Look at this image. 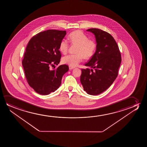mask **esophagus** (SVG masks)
<instances>
[{
    "instance_id": "obj_1",
    "label": "esophagus",
    "mask_w": 147,
    "mask_h": 147,
    "mask_svg": "<svg viewBox=\"0 0 147 147\" xmlns=\"http://www.w3.org/2000/svg\"><path fill=\"white\" fill-rule=\"evenodd\" d=\"M69 69L70 70H72L73 69L75 68V67H74L71 66H69Z\"/></svg>"
}]
</instances>
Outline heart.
<instances>
[{
    "instance_id": "obj_1",
    "label": "heart",
    "mask_w": 147,
    "mask_h": 147,
    "mask_svg": "<svg viewBox=\"0 0 147 147\" xmlns=\"http://www.w3.org/2000/svg\"><path fill=\"white\" fill-rule=\"evenodd\" d=\"M69 39L71 43L77 45L76 55H68L63 58V62L69 66L75 67L82 61L83 58H90L92 56L96 45L94 40H89L88 36L80 30H76L70 33ZM69 48L68 40L63 39L61 41L59 50L63 54H66Z\"/></svg>"
}]
</instances>
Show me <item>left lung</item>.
<instances>
[{
    "label": "left lung",
    "instance_id": "1",
    "mask_svg": "<svg viewBox=\"0 0 147 147\" xmlns=\"http://www.w3.org/2000/svg\"><path fill=\"white\" fill-rule=\"evenodd\" d=\"M94 34L96 42V51L81 69L80 82L87 94L96 95L109 88L117 78L121 58L119 47L113 36L98 28L86 30Z\"/></svg>",
    "mask_w": 147,
    "mask_h": 147
}]
</instances>
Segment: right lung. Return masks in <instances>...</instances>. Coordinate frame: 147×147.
Here are the masks:
<instances>
[{
    "label": "right lung",
    "mask_w": 147,
    "mask_h": 147,
    "mask_svg": "<svg viewBox=\"0 0 147 147\" xmlns=\"http://www.w3.org/2000/svg\"><path fill=\"white\" fill-rule=\"evenodd\" d=\"M66 34L65 30H49L40 32L28 42L22 60L24 74L29 85L36 93L48 95L60 86L63 76L69 70L67 65L56 69L50 66L60 61L59 46Z\"/></svg>",
    "instance_id": "obj_1"
}]
</instances>
